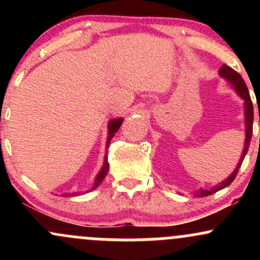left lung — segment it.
<instances>
[{"label":"left lung","instance_id":"left-lung-1","mask_svg":"<svg viewBox=\"0 0 260 260\" xmlns=\"http://www.w3.org/2000/svg\"><path fill=\"white\" fill-rule=\"evenodd\" d=\"M219 74L222 77V78H225L230 84L232 85V88L235 89L236 92H237L238 95H240L241 98L244 100V121H246V142H244V148H243V153L241 155V159L238 161L237 166H236L235 171L232 172L231 175L229 176L228 178H226L225 181H222L221 183L217 184L214 188H211V189H199L198 192H196L194 194L196 197H207V196H210L213 194V193L217 192V190L222 189V188L228 187L229 184H231V182L235 180L236 175H237L238 170H240L241 165H242V161L244 159V156H246L247 151H248V148H249V143H250V139H252V133H253V117H254V113H253V104H252V100H250V96H249V91H248V88H247L246 83H244V80L242 79V77H241L240 73L236 72L235 70H232L231 67H229L228 64H222L221 68H220L219 71ZM259 122H260V113H259Z\"/></svg>","mask_w":260,"mask_h":260}]
</instances>
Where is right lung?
<instances>
[{"label":"right lung","mask_w":260,"mask_h":260,"mask_svg":"<svg viewBox=\"0 0 260 260\" xmlns=\"http://www.w3.org/2000/svg\"><path fill=\"white\" fill-rule=\"evenodd\" d=\"M122 122H123V118H115V120H111L109 122V136H107V142H106V147H109L110 142H111L112 137L115 136L116 132L118 131V128L121 127ZM107 172H109V162H107V155H105V160H104V165H103V169L100 170V172L98 174L96 177H95V181H94V184H92L91 189L89 190H92L95 189V188L99 187V184L103 182L104 178L106 177ZM88 192V190H86ZM77 194H80V193H68V194H62L63 197H73V196H77Z\"/></svg>","instance_id":"right-lung-1"}]
</instances>
